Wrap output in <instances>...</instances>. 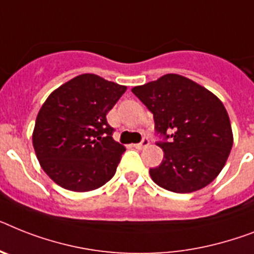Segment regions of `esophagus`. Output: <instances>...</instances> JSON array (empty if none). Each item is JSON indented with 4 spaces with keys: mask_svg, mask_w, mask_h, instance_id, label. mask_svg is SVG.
<instances>
[{
    "mask_svg": "<svg viewBox=\"0 0 254 254\" xmlns=\"http://www.w3.org/2000/svg\"><path fill=\"white\" fill-rule=\"evenodd\" d=\"M149 145V139L148 137H144V139L141 140V141L139 142V144H135V148H137V149H142V148H145V146Z\"/></svg>",
    "mask_w": 254,
    "mask_h": 254,
    "instance_id": "1",
    "label": "esophagus"
}]
</instances>
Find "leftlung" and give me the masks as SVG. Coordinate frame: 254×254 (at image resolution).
Instances as JSON below:
<instances>
[{
	"label": "left lung",
	"instance_id": "obj_1",
	"mask_svg": "<svg viewBox=\"0 0 254 254\" xmlns=\"http://www.w3.org/2000/svg\"><path fill=\"white\" fill-rule=\"evenodd\" d=\"M153 114L162 148L153 182L175 193H190L211 183L232 148L230 118L221 100L197 83L177 74L132 88Z\"/></svg>",
	"mask_w": 254,
	"mask_h": 254
}]
</instances>
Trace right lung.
Here are the masks:
<instances>
[{"instance_id":"1","label":"right lung","mask_w":254,"mask_h":254,"mask_svg":"<svg viewBox=\"0 0 254 254\" xmlns=\"http://www.w3.org/2000/svg\"><path fill=\"white\" fill-rule=\"evenodd\" d=\"M126 89L98 75L83 74L50 93L37 114L32 142L54 183L87 192L114 177L126 149L113 139L106 114Z\"/></svg>"}]
</instances>
